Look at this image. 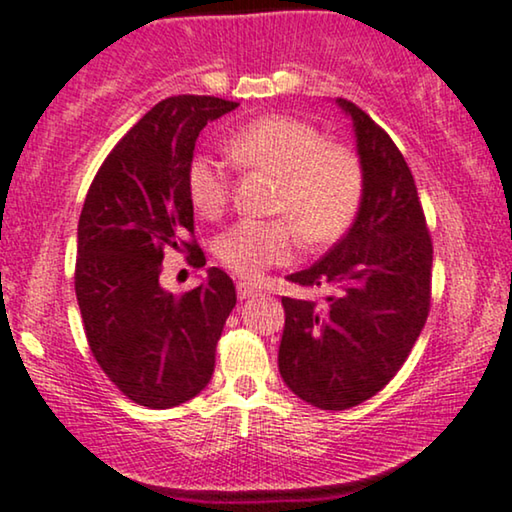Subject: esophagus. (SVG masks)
I'll use <instances>...</instances> for the list:
<instances>
[{"label": "esophagus", "instance_id": "1", "mask_svg": "<svg viewBox=\"0 0 512 512\" xmlns=\"http://www.w3.org/2000/svg\"><path fill=\"white\" fill-rule=\"evenodd\" d=\"M236 292H238V299H250V297H255L257 292H260V288H257V285H252V283L238 281L236 283Z\"/></svg>", "mask_w": 512, "mask_h": 512}]
</instances>
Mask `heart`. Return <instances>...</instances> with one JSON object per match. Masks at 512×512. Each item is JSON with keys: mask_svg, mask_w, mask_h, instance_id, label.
<instances>
[{"mask_svg": "<svg viewBox=\"0 0 512 512\" xmlns=\"http://www.w3.org/2000/svg\"><path fill=\"white\" fill-rule=\"evenodd\" d=\"M238 166L276 177L271 210L291 220H241L217 241L224 267L243 278L297 255L299 234L325 245L346 234L365 196V168L351 147L330 142L309 121L267 114L238 128L227 140ZM187 192L196 213L215 220L229 206L231 182L213 156H194L187 168Z\"/></svg>", "mask_w": 512, "mask_h": 512, "instance_id": "1", "label": "heart"}]
</instances>
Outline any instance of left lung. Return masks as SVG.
<instances>
[{
    "mask_svg": "<svg viewBox=\"0 0 512 512\" xmlns=\"http://www.w3.org/2000/svg\"><path fill=\"white\" fill-rule=\"evenodd\" d=\"M365 196L351 229L313 267L290 276L330 288L325 304L283 297L278 370L297 398L349 410L377 395L410 356L431 311L433 241L405 156L351 100Z\"/></svg>",
    "mask_w": 512,
    "mask_h": 512,
    "instance_id": "1",
    "label": "left lung"
}]
</instances>
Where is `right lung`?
Wrapping results in <instances>:
<instances>
[{
    "instance_id": "obj_1",
    "label": "right lung",
    "mask_w": 512,
    "mask_h": 512,
    "mask_svg": "<svg viewBox=\"0 0 512 512\" xmlns=\"http://www.w3.org/2000/svg\"><path fill=\"white\" fill-rule=\"evenodd\" d=\"M236 107L213 95L161 100L107 154L81 208L74 290L88 346L109 381L149 410L206 388L236 306L234 283L217 267L180 297L159 285L163 252L201 250L187 238V168L203 126Z\"/></svg>"
}]
</instances>
